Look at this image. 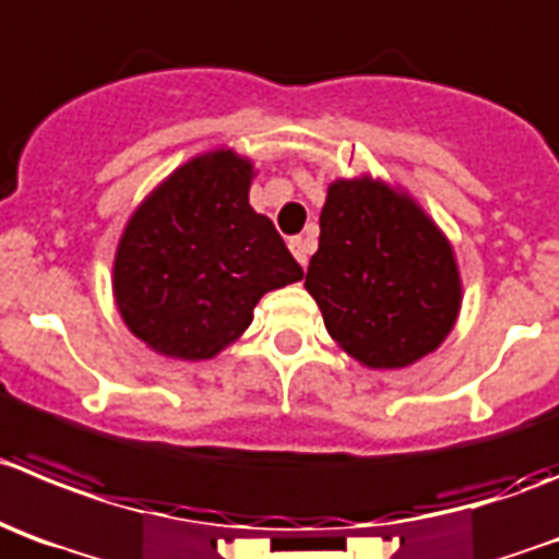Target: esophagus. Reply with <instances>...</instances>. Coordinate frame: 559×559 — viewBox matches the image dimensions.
Listing matches in <instances>:
<instances>
[{
	"label": "esophagus",
	"instance_id": "34e87169",
	"mask_svg": "<svg viewBox=\"0 0 559 559\" xmlns=\"http://www.w3.org/2000/svg\"><path fill=\"white\" fill-rule=\"evenodd\" d=\"M289 250L295 253V259L300 264H309V253H311V239L309 237H292L289 239Z\"/></svg>",
	"mask_w": 559,
	"mask_h": 559
}]
</instances>
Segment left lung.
<instances>
[{
	"mask_svg": "<svg viewBox=\"0 0 559 559\" xmlns=\"http://www.w3.org/2000/svg\"><path fill=\"white\" fill-rule=\"evenodd\" d=\"M306 289L333 342L369 369H405L438 350L463 300L444 231L408 192L372 176L328 187Z\"/></svg>",
	"mask_w": 559,
	"mask_h": 559,
	"instance_id": "8db88e82",
	"label": "left lung"
}]
</instances>
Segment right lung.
Instances as JSON below:
<instances>
[{
  "label": "right lung",
  "instance_id": "right-lung-1",
  "mask_svg": "<svg viewBox=\"0 0 559 559\" xmlns=\"http://www.w3.org/2000/svg\"><path fill=\"white\" fill-rule=\"evenodd\" d=\"M248 156L187 159L134 209L112 262L129 331L176 361H206L237 342L267 292L304 278L273 221L248 201Z\"/></svg>",
  "mask_w": 559,
  "mask_h": 559
}]
</instances>
